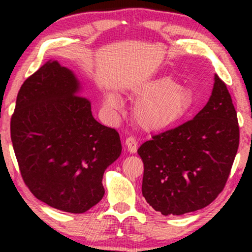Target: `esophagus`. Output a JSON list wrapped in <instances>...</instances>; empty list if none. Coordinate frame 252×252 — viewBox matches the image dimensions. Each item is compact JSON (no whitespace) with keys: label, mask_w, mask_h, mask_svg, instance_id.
<instances>
[{"label":"esophagus","mask_w":252,"mask_h":252,"mask_svg":"<svg viewBox=\"0 0 252 252\" xmlns=\"http://www.w3.org/2000/svg\"><path fill=\"white\" fill-rule=\"evenodd\" d=\"M125 146H126L127 150H128L129 153L135 154L136 150H137V141H136L135 137H133V136L127 137L126 141H125Z\"/></svg>","instance_id":"34e87169"}]
</instances>
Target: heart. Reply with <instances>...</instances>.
<instances>
[{
    "instance_id": "1",
    "label": "heart",
    "mask_w": 252,
    "mask_h": 252,
    "mask_svg": "<svg viewBox=\"0 0 252 252\" xmlns=\"http://www.w3.org/2000/svg\"><path fill=\"white\" fill-rule=\"evenodd\" d=\"M141 101L135 106V120L143 129L160 132L184 119L190 111L192 102L187 92L170 77H159L146 82L139 89ZM110 111L122 108V99L116 93L106 92L103 99Z\"/></svg>"
}]
</instances>
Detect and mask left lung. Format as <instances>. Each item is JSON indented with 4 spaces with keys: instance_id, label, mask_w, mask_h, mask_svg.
<instances>
[{
    "instance_id": "left-lung-1",
    "label": "left lung",
    "mask_w": 252,
    "mask_h": 252,
    "mask_svg": "<svg viewBox=\"0 0 252 252\" xmlns=\"http://www.w3.org/2000/svg\"><path fill=\"white\" fill-rule=\"evenodd\" d=\"M239 142L232 97L216 74L212 94L194 119L154 135L137 150L143 197L164 216L205 208L225 187Z\"/></svg>"
}]
</instances>
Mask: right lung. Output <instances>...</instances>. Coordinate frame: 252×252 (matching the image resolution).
<instances>
[{"mask_svg":"<svg viewBox=\"0 0 252 252\" xmlns=\"http://www.w3.org/2000/svg\"><path fill=\"white\" fill-rule=\"evenodd\" d=\"M73 71L50 60L17 95L10 130L23 180L51 208L84 213L104 196L102 179L118 159L116 129L95 120Z\"/></svg>","mask_w":252,"mask_h":252,"instance_id":"right-lung-1","label":"right lung"}]
</instances>
